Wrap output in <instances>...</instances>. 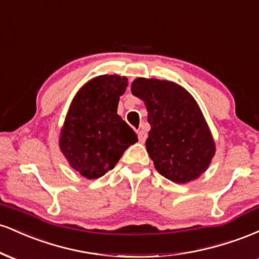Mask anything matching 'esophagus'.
I'll use <instances>...</instances> for the list:
<instances>
[{
  "label": "esophagus",
  "mask_w": 259,
  "mask_h": 259,
  "mask_svg": "<svg viewBox=\"0 0 259 259\" xmlns=\"http://www.w3.org/2000/svg\"><path fill=\"white\" fill-rule=\"evenodd\" d=\"M138 135H139V141L145 142V140H146V138H147V133L145 132L144 129H140L138 132Z\"/></svg>",
  "instance_id": "34e87169"
}]
</instances>
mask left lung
<instances>
[{"instance_id": "obj_1", "label": "left lung", "mask_w": 259, "mask_h": 259, "mask_svg": "<svg viewBox=\"0 0 259 259\" xmlns=\"http://www.w3.org/2000/svg\"><path fill=\"white\" fill-rule=\"evenodd\" d=\"M134 96L144 101L151 125L146 150L160 175L177 184L200 178L215 154V142L200 106L183 86L136 78Z\"/></svg>"}]
</instances>
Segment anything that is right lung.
Returning <instances> with one entry per match:
<instances>
[{"label":"right lung","mask_w":259,"mask_h":259,"mask_svg":"<svg viewBox=\"0 0 259 259\" xmlns=\"http://www.w3.org/2000/svg\"><path fill=\"white\" fill-rule=\"evenodd\" d=\"M126 86V76H96L79 89L70 103L59 134V148L70 167L86 179L105 175L138 141L117 113Z\"/></svg>","instance_id":"obj_1"}]
</instances>
